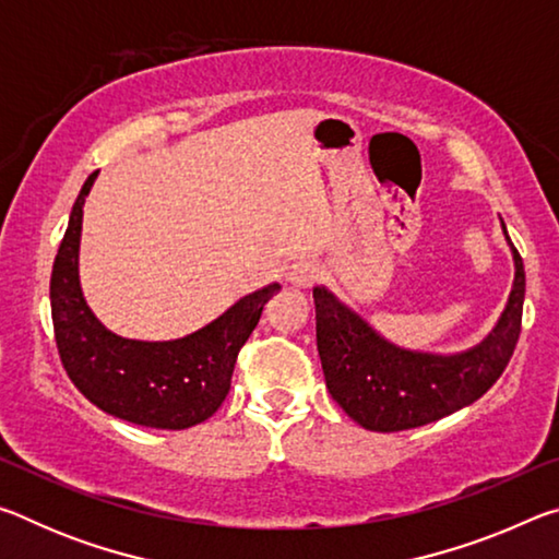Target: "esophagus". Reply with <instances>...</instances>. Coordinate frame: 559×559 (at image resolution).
Segmentation results:
<instances>
[{
	"label": "esophagus",
	"instance_id": "obj_1",
	"mask_svg": "<svg viewBox=\"0 0 559 559\" xmlns=\"http://www.w3.org/2000/svg\"><path fill=\"white\" fill-rule=\"evenodd\" d=\"M320 278V269L310 259H300L290 263L286 271V281L293 288H310Z\"/></svg>",
	"mask_w": 559,
	"mask_h": 559
}]
</instances>
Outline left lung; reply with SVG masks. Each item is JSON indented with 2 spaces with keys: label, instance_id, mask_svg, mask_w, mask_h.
<instances>
[{
  "label": "left lung",
  "instance_id": "8db88e82",
  "mask_svg": "<svg viewBox=\"0 0 559 559\" xmlns=\"http://www.w3.org/2000/svg\"><path fill=\"white\" fill-rule=\"evenodd\" d=\"M510 249L515 281L503 316L484 343L461 355L412 353L386 343L333 293L313 288L325 384L349 419L382 433L416 429L473 404L496 384L523 328L525 269L513 243Z\"/></svg>",
  "mask_w": 559,
  "mask_h": 559
}]
</instances>
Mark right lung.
<instances>
[{
    "label": "right lung",
    "instance_id": "add662e5",
    "mask_svg": "<svg viewBox=\"0 0 559 559\" xmlns=\"http://www.w3.org/2000/svg\"><path fill=\"white\" fill-rule=\"evenodd\" d=\"M96 175L86 179L73 204L51 271V320L61 365L79 392L106 414L140 427L189 429L210 419L226 400L239 349L281 286L269 283L249 293L214 323L179 340L143 343L110 333L91 313L79 283L83 202Z\"/></svg>",
    "mask_w": 559,
    "mask_h": 559
}]
</instances>
